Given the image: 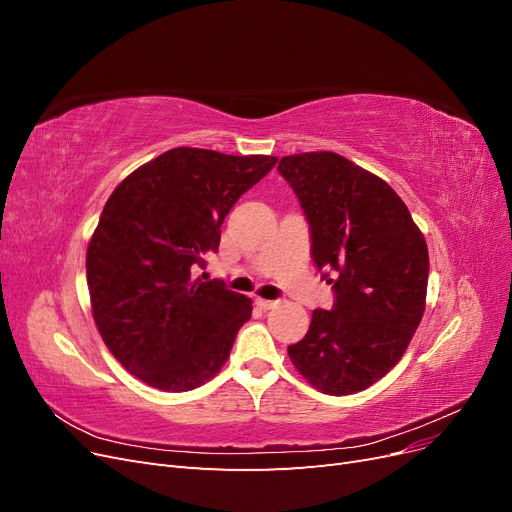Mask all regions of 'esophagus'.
<instances>
[{
	"label": "esophagus",
	"instance_id": "obj_1",
	"mask_svg": "<svg viewBox=\"0 0 512 512\" xmlns=\"http://www.w3.org/2000/svg\"><path fill=\"white\" fill-rule=\"evenodd\" d=\"M277 303H280V301H269V299H256V305L258 307H262V309H273Z\"/></svg>",
	"mask_w": 512,
	"mask_h": 512
}]
</instances>
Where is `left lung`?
I'll use <instances>...</instances> for the list:
<instances>
[{
  "label": "left lung",
  "mask_w": 512,
  "mask_h": 512,
  "mask_svg": "<svg viewBox=\"0 0 512 512\" xmlns=\"http://www.w3.org/2000/svg\"><path fill=\"white\" fill-rule=\"evenodd\" d=\"M312 235V258L333 286V309H314L288 356L327 395L384 378L421 324L429 254L423 232L389 183L333 151L280 160Z\"/></svg>",
  "instance_id": "8db88e82"
}]
</instances>
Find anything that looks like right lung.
Returning a JSON list of instances; mask_svg holds the SVG:
<instances>
[{"label": "right lung", "instance_id": "1", "mask_svg": "<svg viewBox=\"0 0 512 512\" xmlns=\"http://www.w3.org/2000/svg\"><path fill=\"white\" fill-rule=\"evenodd\" d=\"M275 162L177 147L106 200L87 247L91 314L115 359L153 389L205 384L250 320L252 299L192 271L218 252L228 211Z\"/></svg>", "mask_w": 512, "mask_h": 512}]
</instances>
